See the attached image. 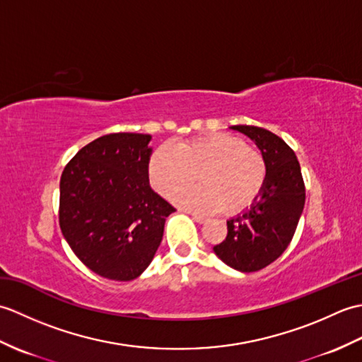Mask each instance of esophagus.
Masks as SVG:
<instances>
[{"label": "esophagus", "instance_id": "34e87169", "mask_svg": "<svg viewBox=\"0 0 362 362\" xmlns=\"http://www.w3.org/2000/svg\"><path fill=\"white\" fill-rule=\"evenodd\" d=\"M188 214H191V218H193L197 222V224H205V222L209 221L205 216H201V214H196V213H191V211H188Z\"/></svg>", "mask_w": 362, "mask_h": 362}]
</instances>
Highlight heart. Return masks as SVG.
<instances>
[{
    "instance_id": "heart-1",
    "label": "heart",
    "mask_w": 362,
    "mask_h": 362,
    "mask_svg": "<svg viewBox=\"0 0 362 362\" xmlns=\"http://www.w3.org/2000/svg\"><path fill=\"white\" fill-rule=\"evenodd\" d=\"M266 161L261 152L228 134H209L169 148L161 146L148 165L153 189L168 199L196 180L177 202L191 210L213 213L224 209L236 214L257 201L266 182Z\"/></svg>"
}]
</instances>
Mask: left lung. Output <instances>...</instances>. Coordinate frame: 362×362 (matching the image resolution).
Returning a JSON list of instances; mask_svg holds the SVG:
<instances>
[{"instance_id": "obj_1", "label": "left lung", "mask_w": 362, "mask_h": 362, "mask_svg": "<svg viewBox=\"0 0 362 362\" xmlns=\"http://www.w3.org/2000/svg\"><path fill=\"white\" fill-rule=\"evenodd\" d=\"M255 143L266 161L263 191L249 209L227 221V238L213 250L235 271L257 272L286 250L305 206V185L294 151L255 126H232Z\"/></svg>"}]
</instances>
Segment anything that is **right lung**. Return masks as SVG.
<instances>
[{
    "mask_svg": "<svg viewBox=\"0 0 362 362\" xmlns=\"http://www.w3.org/2000/svg\"><path fill=\"white\" fill-rule=\"evenodd\" d=\"M148 134H110L76 153L60 177L59 222L83 264L109 280L140 276L175 209L149 185Z\"/></svg>",
    "mask_w": 362,
    "mask_h": 362,
    "instance_id": "add662e5",
    "label": "right lung"
}]
</instances>
